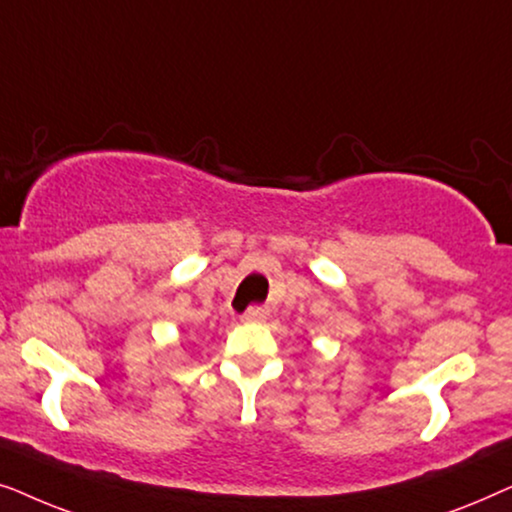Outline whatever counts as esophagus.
Wrapping results in <instances>:
<instances>
[{"label": "esophagus", "instance_id": "esophagus-1", "mask_svg": "<svg viewBox=\"0 0 512 512\" xmlns=\"http://www.w3.org/2000/svg\"><path fill=\"white\" fill-rule=\"evenodd\" d=\"M263 319H268V310H263V307H249V310L242 314V321H263Z\"/></svg>", "mask_w": 512, "mask_h": 512}]
</instances>
